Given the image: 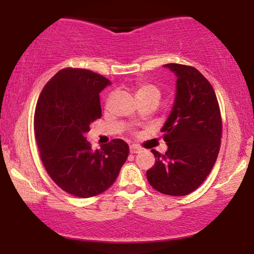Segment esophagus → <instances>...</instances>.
Masks as SVG:
<instances>
[{"instance_id":"1","label":"esophagus","mask_w":254,"mask_h":254,"mask_svg":"<svg viewBox=\"0 0 254 254\" xmlns=\"http://www.w3.org/2000/svg\"><path fill=\"white\" fill-rule=\"evenodd\" d=\"M129 151H130V154H137V152L141 151V148L137 147V145L133 144L129 147Z\"/></svg>"}]
</instances>
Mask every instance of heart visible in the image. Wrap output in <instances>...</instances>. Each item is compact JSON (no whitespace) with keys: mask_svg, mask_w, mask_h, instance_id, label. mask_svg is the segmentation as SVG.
Returning a JSON list of instances; mask_svg holds the SVG:
<instances>
[{"mask_svg":"<svg viewBox=\"0 0 254 254\" xmlns=\"http://www.w3.org/2000/svg\"><path fill=\"white\" fill-rule=\"evenodd\" d=\"M135 97L138 102L143 100H155L159 102L161 99V90L157 85L149 82H138L135 86Z\"/></svg>","mask_w":254,"mask_h":254,"instance_id":"obj_1","label":"heart"}]
</instances>
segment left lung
Returning a JSON list of instances; mask_svg holds the SVG:
<instances>
[{
  "mask_svg": "<svg viewBox=\"0 0 254 254\" xmlns=\"http://www.w3.org/2000/svg\"><path fill=\"white\" fill-rule=\"evenodd\" d=\"M176 75V96L162 127L164 155L151 150L156 162L147 178L156 190L183 196L195 190L213 169L220 151L222 123L213 86L197 69L164 64Z\"/></svg>",
  "mask_w": 254,
  "mask_h": 254,
  "instance_id": "obj_1",
  "label": "left lung"
}]
</instances>
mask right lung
Returning <instances> with one entry per match:
<instances>
[{
  "label": "right lung",
  "mask_w": 254,
  "mask_h": 254,
  "mask_svg": "<svg viewBox=\"0 0 254 254\" xmlns=\"http://www.w3.org/2000/svg\"><path fill=\"white\" fill-rule=\"evenodd\" d=\"M111 81L91 70L65 68L45 85L34 112L41 161L54 183L69 194L91 197L116 182L129 148L116 138L92 150L85 134L102 117L99 93Z\"/></svg>",
  "instance_id": "1"
}]
</instances>
